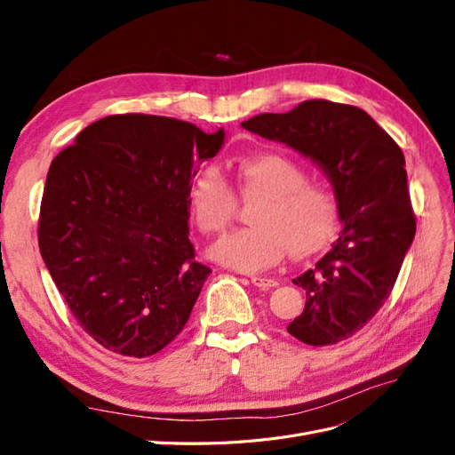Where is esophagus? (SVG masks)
<instances>
[{"label": "esophagus", "mask_w": 455, "mask_h": 455, "mask_svg": "<svg viewBox=\"0 0 455 455\" xmlns=\"http://www.w3.org/2000/svg\"><path fill=\"white\" fill-rule=\"evenodd\" d=\"M251 281H252V284H254V286H258V288H259V291H269V288L277 286V281H275V279L259 277V275H252Z\"/></svg>", "instance_id": "34e87169"}]
</instances>
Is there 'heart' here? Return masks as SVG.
<instances>
[{"label": "heart", "mask_w": 455, "mask_h": 455, "mask_svg": "<svg viewBox=\"0 0 455 455\" xmlns=\"http://www.w3.org/2000/svg\"><path fill=\"white\" fill-rule=\"evenodd\" d=\"M235 194L253 201L251 228L220 239L211 256L244 273L273 267L288 251L301 259L321 252L334 235L338 201L324 184L307 180L299 163L275 151L237 159ZM191 220L204 235H218L235 216L237 201L216 169L201 171L188 189Z\"/></svg>", "instance_id": "heart-1"}]
</instances>
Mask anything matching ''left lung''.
Here are the masks:
<instances>
[{
    "label": "left lung",
    "mask_w": 455,
    "mask_h": 455,
    "mask_svg": "<svg viewBox=\"0 0 455 455\" xmlns=\"http://www.w3.org/2000/svg\"><path fill=\"white\" fill-rule=\"evenodd\" d=\"M241 125L309 157L334 186L343 229L315 269L292 281L306 291V307L286 328L307 346H332L379 311L414 241L403 149L364 109L330 100Z\"/></svg>",
    "instance_id": "8db88e82"
}]
</instances>
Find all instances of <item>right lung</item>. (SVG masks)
I'll list each match as a JSON object with an SVG mask.
<instances>
[{"instance_id": "add662e5", "label": "right lung", "mask_w": 455, "mask_h": 455, "mask_svg": "<svg viewBox=\"0 0 455 455\" xmlns=\"http://www.w3.org/2000/svg\"><path fill=\"white\" fill-rule=\"evenodd\" d=\"M222 144V129L123 114L91 123L52 159L39 252L102 347L142 359L182 332L211 273L189 241L188 189Z\"/></svg>"}]
</instances>
